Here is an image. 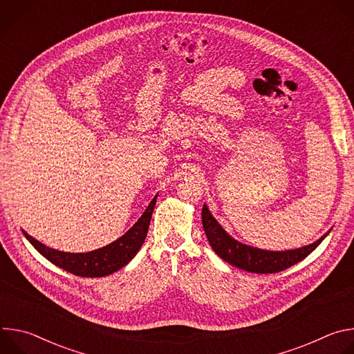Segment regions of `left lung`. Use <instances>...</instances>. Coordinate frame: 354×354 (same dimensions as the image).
Instances as JSON below:
<instances>
[{
    "label": "left lung",
    "mask_w": 354,
    "mask_h": 354,
    "mask_svg": "<svg viewBox=\"0 0 354 354\" xmlns=\"http://www.w3.org/2000/svg\"><path fill=\"white\" fill-rule=\"evenodd\" d=\"M201 223H203L209 243L223 261L245 272L261 274L281 272L306 259L330 232L329 230L318 241L297 249L266 250L242 243L232 238L213 217L206 205H203V210H201Z\"/></svg>",
    "instance_id": "left-lung-1"
}]
</instances>
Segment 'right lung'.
<instances>
[{
	"instance_id": "right-lung-1",
	"label": "right lung",
	"mask_w": 354,
	"mask_h": 354,
	"mask_svg": "<svg viewBox=\"0 0 354 354\" xmlns=\"http://www.w3.org/2000/svg\"><path fill=\"white\" fill-rule=\"evenodd\" d=\"M157 197L158 194H156V197L151 200V203L142 216L124 235L104 248L85 252V254H71V252H62L48 248L30 236L26 231L22 230V234L41 257L60 269L81 277H104L118 272L137 255V252L140 250L147 236L151 216H153L157 203Z\"/></svg>"
}]
</instances>
